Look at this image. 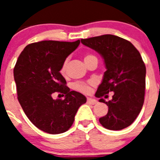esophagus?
I'll return each instance as SVG.
<instances>
[{"label": "esophagus", "mask_w": 160, "mask_h": 160, "mask_svg": "<svg viewBox=\"0 0 160 160\" xmlns=\"http://www.w3.org/2000/svg\"><path fill=\"white\" fill-rule=\"evenodd\" d=\"M87 103L88 104H90V105H95L97 103V100H95V99H92V98H88Z\"/></svg>", "instance_id": "34e87169"}]
</instances>
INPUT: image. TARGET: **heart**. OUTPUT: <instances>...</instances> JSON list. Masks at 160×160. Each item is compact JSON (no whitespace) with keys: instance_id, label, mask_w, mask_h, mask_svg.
I'll return each mask as SVG.
<instances>
[{"instance_id":"heart-1","label":"heart","mask_w":160,"mask_h":160,"mask_svg":"<svg viewBox=\"0 0 160 160\" xmlns=\"http://www.w3.org/2000/svg\"><path fill=\"white\" fill-rule=\"evenodd\" d=\"M96 58L94 55H91V54H88V55H85V57H84V60L85 62H87L88 60H91V59H95ZM97 59V58H96ZM66 65H67V61H65L63 63V65H61L60 67V72L62 75H65V71H66ZM94 83L90 82V83H85V82H81V81H78V82H75L73 84V88L75 89V90L77 91H80V92H82L84 94H88V93L90 92V85H93Z\"/></svg>"}]
</instances>
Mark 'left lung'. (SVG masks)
<instances>
[{
	"instance_id": "left-lung-1",
	"label": "left lung",
	"mask_w": 160,
	"mask_h": 160,
	"mask_svg": "<svg viewBox=\"0 0 160 160\" xmlns=\"http://www.w3.org/2000/svg\"><path fill=\"white\" fill-rule=\"evenodd\" d=\"M81 43L95 50L105 61L106 71L95 96L105 103L109 110L100 118L105 129L120 130L129 126L141 110L144 100L146 68L133 44L119 36L103 35L81 39ZM114 92L112 100L102 98Z\"/></svg>"
}]
</instances>
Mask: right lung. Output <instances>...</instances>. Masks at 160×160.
I'll return each instance as SVG.
<instances>
[{
    "mask_svg": "<svg viewBox=\"0 0 160 160\" xmlns=\"http://www.w3.org/2000/svg\"><path fill=\"white\" fill-rule=\"evenodd\" d=\"M74 42L43 41L26 46L14 68L18 100L31 123L51 134L67 131L78 109L86 102L82 94L66 86L60 70L68 55L80 45ZM55 92L65 95L54 100Z\"/></svg>",
    "mask_w": 160,
    "mask_h": 160,
    "instance_id": "1",
    "label": "right lung"
}]
</instances>
